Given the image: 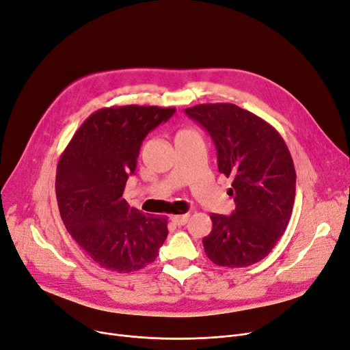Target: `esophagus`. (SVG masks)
Segmentation results:
<instances>
[{"mask_svg": "<svg viewBox=\"0 0 350 350\" xmlns=\"http://www.w3.org/2000/svg\"><path fill=\"white\" fill-rule=\"evenodd\" d=\"M190 215H180V216H172V221L177 226H185L189 220Z\"/></svg>", "mask_w": 350, "mask_h": 350, "instance_id": "1", "label": "esophagus"}]
</instances>
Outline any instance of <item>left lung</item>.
Returning a JSON list of instances; mask_svg holds the SVG:
<instances>
[{
  "label": "left lung",
  "mask_w": 350,
  "mask_h": 350,
  "mask_svg": "<svg viewBox=\"0 0 350 350\" xmlns=\"http://www.w3.org/2000/svg\"><path fill=\"white\" fill-rule=\"evenodd\" d=\"M185 113L210 134L219 172L233 180L236 208L230 216H210L207 257L232 269L260 262L283 236L295 204L296 172L284 140L263 118L230 103L199 104Z\"/></svg>",
  "instance_id": "left-lung-1"
}]
</instances>
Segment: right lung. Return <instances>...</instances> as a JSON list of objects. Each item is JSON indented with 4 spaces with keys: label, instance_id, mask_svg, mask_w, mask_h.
<instances>
[{
    "label": "right lung",
    "instance_id": "1",
    "mask_svg": "<svg viewBox=\"0 0 350 350\" xmlns=\"http://www.w3.org/2000/svg\"><path fill=\"white\" fill-rule=\"evenodd\" d=\"M176 109L123 105L91 114L59 157L55 194L66 229L97 265L117 273L154 262L167 219L146 216L123 199L146 135Z\"/></svg>",
    "mask_w": 350,
    "mask_h": 350
}]
</instances>
